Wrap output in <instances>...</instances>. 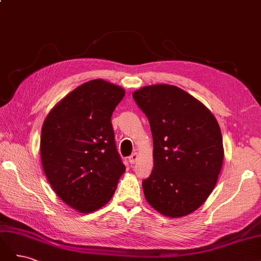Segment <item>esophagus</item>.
Returning <instances> with one entry per match:
<instances>
[{
	"mask_svg": "<svg viewBox=\"0 0 261 261\" xmlns=\"http://www.w3.org/2000/svg\"><path fill=\"white\" fill-rule=\"evenodd\" d=\"M137 158H138L137 152H134V153H132V154L129 155V158H128V161H129V163H130V164H134V163H135V162L137 161Z\"/></svg>",
	"mask_w": 261,
	"mask_h": 261,
	"instance_id": "esophagus-1",
	"label": "esophagus"
}]
</instances>
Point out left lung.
Segmentation results:
<instances>
[{
    "instance_id": "left-lung-1",
    "label": "left lung",
    "mask_w": 261,
    "mask_h": 261,
    "mask_svg": "<svg viewBox=\"0 0 261 261\" xmlns=\"http://www.w3.org/2000/svg\"><path fill=\"white\" fill-rule=\"evenodd\" d=\"M133 98L147 116L153 139V170L143 180L146 199L163 216H187L206 201L222 168V134L216 117L175 86L144 87Z\"/></svg>"
}]
</instances>
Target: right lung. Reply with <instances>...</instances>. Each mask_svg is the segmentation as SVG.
I'll list each match as a JSON object with an SVG mask.
<instances>
[{
    "label": "right lung",
    "instance_id": "1",
    "mask_svg": "<svg viewBox=\"0 0 261 261\" xmlns=\"http://www.w3.org/2000/svg\"><path fill=\"white\" fill-rule=\"evenodd\" d=\"M124 94L111 83L90 81L61 100L43 123L45 176L60 198L80 212L105 206L125 172L111 122Z\"/></svg>",
    "mask_w": 261,
    "mask_h": 261
}]
</instances>
